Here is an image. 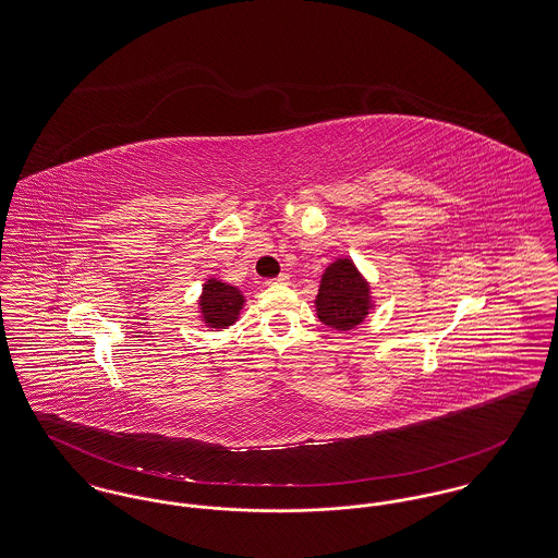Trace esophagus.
Segmentation results:
<instances>
[{"label": "esophagus", "mask_w": 558, "mask_h": 558, "mask_svg": "<svg viewBox=\"0 0 558 558\" xmlns=\"http://www.w3.org/2000/svg\"><path fill=\"white\" fill-rule=\"evenodd\" d=\"M265 284H269V287H274V284H289V276H287V274H280V276H276V278H269Z\"/></svg>", "instance_id": "34e87169"}]
</instances>
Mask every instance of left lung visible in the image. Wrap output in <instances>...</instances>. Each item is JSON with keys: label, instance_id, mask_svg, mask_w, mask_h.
I'll return each mask as SVG.
<instances>
[{"label": "left lung", "instance_id": "8db88e82", "mask_svg": "<svg viewBox=\"0 0 558 558\" xmlns=\"http://www.w3.org/2000/svg\"><path fill=\"white\" fill-rule=\"evenodd\" d=\"M314 303L320 323L335 330L359 327L373 307L368 282L348 257L330 263L325 269Z\"/></svg>", "mask_w": 558, "mask_h": 558}]
</instances>
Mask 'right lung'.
Instances as JSON below:
<instances>
[{
    "label": "right lung",
    "mask_w": 558,
    "mask_h": 558,
    "mask_svg": "<svg viewBox=\"0 0 558 558\" xmlns=\"http://www.w3.org/2000/svg\"><path fill=\"white\" fill-rule=\"evenodd\" d=\"M199 314L204 325L210 328H228L238 320L244 305V295L228 282L210 278L202 287Z\"/></svg>",
    "instance_id": "add662e5"
}]
</instances>
